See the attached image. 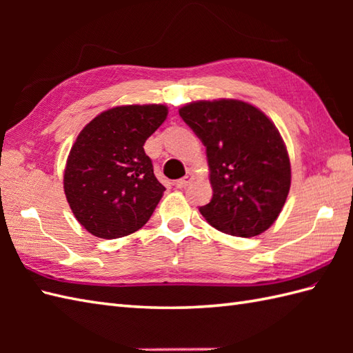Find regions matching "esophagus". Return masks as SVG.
Wrapping results in <instances>:
<instances>
[{"label":"esophagus","mask_w":353,"mask_h":353,"mask_svg":"<svg viewBox=\"0 0 353 353\" xmlns=\"http://www.w3.org/2000/svg\"><path fill=\"white\" fill-rule=\"evenodd\" d=\"M191 182H192V176L191 174H186L185 177L176 181L174 185H176V188H186V186H188Z\"/></svg>","instance_id":"1"}]
</instances>
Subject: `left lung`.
<instances>
[{"instance_id":"1","label":"left lung","mask_w":353,"mask_h":353,"mask_svg":"<svg viewBox=\"0 0 353 353\" xmlns=\"http://www.w3.org/2000/svg\"><path fill=\"white\" fill-rule=\"evenodd\" d=\"M179 114L206 147L214 194L200 214L234 236L265 232L279 216L291 185L288 152L276 125L239 100L190 103Z\"/></svg>"}]
</instances>
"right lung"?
<instances>
[{
	"label": "right lung",
	"instance_id": "1",
	"mask_svg": "<svg viewBox=\"0 0 353 353\" xmlns=\"http://www.w3.org/2000/svg\"><path fill=\"white\" fill-rule=\"evenodd\" d=\"M163 104H130L101 112L80 132L66 161L63 190L89 234L114 239L150 220L165 191L144 152L167 119Z\"/></svg>",
	"mask_w": 353,
	"mask_h": 353
}]
</instances>
